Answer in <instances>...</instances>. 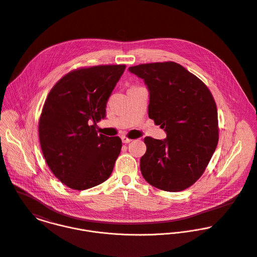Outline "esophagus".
<instances>
[{
	"label": "esophagus",
	"instance_id": "34e87169",
	"mask_svg": "<svg viewBox=\"0 0 257 257\" xmlns=\"http://www.w3.org/2000/svg\"><path fill=\"white\" fill-rule=\"evenodd\" d=\"M121 141H122L123 144H128V143L132 142V139L127 138L126 136H122V137H121Z\"/></svg>",
	"mask_w": 257,
	"mask_h": 257
}]
</instances>
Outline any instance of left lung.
I'll use <instances>...</instances> for the list:
<instances>
[{"label":"left lung","instance_id":"obj_1","mask_svg":"<svg viewBox=\"0 0 257 257\" xmlns=\"http://www.w3.org/2000/svg\"><path fill=\"white\" fill-rule=\"evenodd\" d=\"M128 71L145 81L149 116L167 133L164 141L145 138L142 174L157 188L181 191L202 175L216 149L214 98L202 81L174 62L142 64Z\"/></svg>","mask_w":257,"mask_h":257}]
</instances>
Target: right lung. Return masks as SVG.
Returning <instances> with one entry per match:
<instances>
[{"instance_id": "add662e5", "label": "right lung", "mask_w": 257, "mask_h": 257, "mask_svg": "<svg viewBox=\"0 0 257 257\" xmlns=\"http://www.w3.org/2000/svg\"><path fill=\"white\" fill-rule=\"evenodd\" d=\"M124 65L74 70L49 92L39 120L41 149L50 170L68 187L85 190L105 181L121 150L118 137L97 134Z\"/></svg>"}]
</instances>
